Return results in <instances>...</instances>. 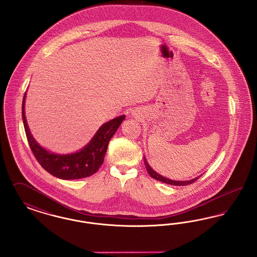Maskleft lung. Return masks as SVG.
Returning <instances> with one entry per match:
<instances>
[{
    "mask_svg": "<svg viewBox=\"0 0 257 257\" xmlns=\"http://www.w3.org/2000/svg\"><path fill=\"white\" fill-rule=\"evenodd\" d=\"M144 160H145V165H146V168H147L148 174H149L152 178H154V179H156V180H159V181L164 182V183L170 184V185H173V186H186V185H190V184L194 183L195 181H196V180L200 177V175H199V176H197V177L194 178V179L187 180V181H175V180H171V179H169V178H166V177L162 176L158 172H156L154 170H152V168H151V167L149 166V164L147 163L146 157H144Z\"/></svg>",
    "mask_w": 257,
    "mask_h": 257,
    "instance_id": "obj_1",
    "label": "left lung"
}]
</instances>
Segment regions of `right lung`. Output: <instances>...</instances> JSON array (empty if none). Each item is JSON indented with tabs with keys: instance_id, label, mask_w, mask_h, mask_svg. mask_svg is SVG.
<instances>
[{
	"instance_id": "1",
	"label": "right lung",
	"mask_w": 257,
	"mask_h": 257,
	"mask_svg": "<svg viewBox=\"0 0 257 257\" xmlns=\"http://www.w3.org/2000/svg\"><path fill=\"white\" fill-rule=\"evenodd\" d=\"M26 95L27 92H25L22 103L25 132L30 147L40 166L50 174L63 180L81 179L94 174L103 164L109 142L125 119V115L104 123L81 150L71 154H57L41 147L31 134L25 115Z\"/></svg>"
}]
</instances>
